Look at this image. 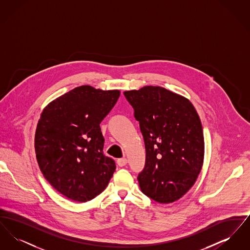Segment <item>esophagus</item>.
Wrapping results in <instances>:
<instances>
[{
	"label": "esophagus",
	"mask_w": 250,
	"mask_h": 250,
	"mask_svg": "<svg viewBox=\"0 0 250 250\" xmlns=\"http://www.w3.org/2000/svg\"><path fill=\"white\" fill-rule=\"evenodd\" d=\"M117 164H118V166L119 167H124L125 166L126 164H127V159L126 158H120L117 160Z\"/></svg>",
	"instance_id": "34e87169"
}]
</instances>
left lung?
Masks as SVG:
<instances>
[{
	"label": "left lung",
	"instance_id": "left-lung-1",
	"mask_svg": "<svg viewBox=\"0 0 250 250\" xmlns=\"http://www.w3.org/2000/svg\"><path fill=\"white\" fill-rule=\"evenodd\" d=\"M124 95L145 143V167L138 177L141 189L159 203L178 201L194 186L203 165L204 138L196 108L187 97L160 86Z\"/></svg>",
	"mask_w": 250,
	"mask_h": 250
}]
</instances>
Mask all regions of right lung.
<instances>
[{
  "label": "right lung",
  "mask_w": 250,
  "mask_h": 250,
  "mask_svg": "<svg viewBox=\"0 0 250 250\" xmlns=\"http://www.w3.org/2000/svg\"><path fill=\"white\" fill-rule=\"evenodd\" d=\"M120 94L83 85L51 101L40 115L35 136L38 165L48 183L74 202L99 195L116 168L103 155L100 123Z\"/></svg>",
  "instance_id": "obj_1"
}]
</instances>
